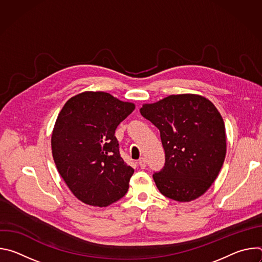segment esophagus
<instances>
[{"label":"esophagus","mask_w":262,"mask_h":262,"mask_svg":"<svg viewBox=\"0 0 262 262\" xmlns=\"http://www.w3.org/2000/svg\"><path fill=\"white\" fill-rule=\"evenodd\" d=\"M139 166L141 167V169H144L145 167H146V160H145V158H141L140 160H139Z\"/></svg>","instance_id":"1"}]
</instances>
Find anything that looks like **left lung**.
Returning <instances> with one entry per match:
<instances>
[{
	"label": "left lung",
	"instance_id": "8db88e82",
	"mask_svg": "<svg viewBox=\"0 0 262 262\" xmlns=\"http://www.w3.org/2000/svg\"><path fill=\"white\" fill-rule=\"evenodd\" d=\"M140 112L161 133L165 165L154 174L159 191L179 202L203 195L226 156L225 125L216 107L205 97L180 94L144 104Z\"/></svg>",
	"mask_w": 262,
	"mask_h": 262
}]
</instances>
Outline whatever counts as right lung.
<instances>
[{
	"label": "right lung",
	"mask_w": 262,
	"mask_h": 262,
	"mask_svg": "<svg viewBox=\"0 0 262 262\" xmlns=\"http://www.w3.org/2000/svg\"><path fill=\"white\" fill-rule=\"evenodd\" d=\"M135 110L105 92H83L61 110L53 135L57 169L82 202L104 207L128 190L134 169L120 157L117 126Z\"/></svg>",
	"instance_id": "1"
}]
</instances>
